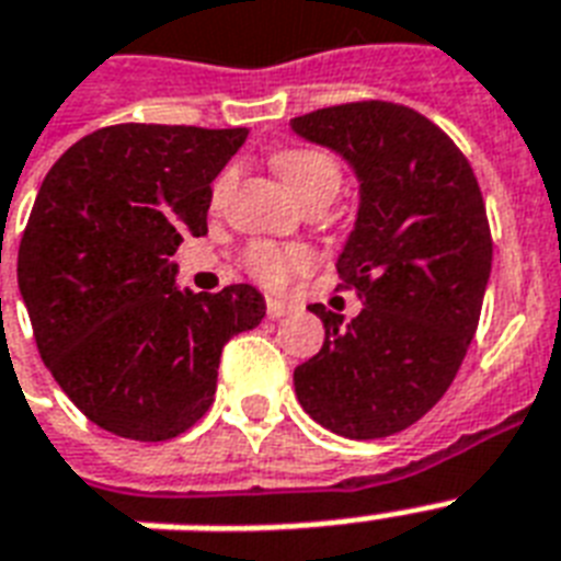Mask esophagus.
I'll list each match as a JSON object with an SVG mask.
<instances>
[{
    "mask_svg": "<svg viewBox=\"0 0 561 561\" xmlns=\"http://www.w3.org/2000/svg\"><path fill=\"white\" fill-rule=\"evenodd\" d=\"M294 311V306H290L288 299H267V317H273V320H279V317L290 314Z\"/></svg>",
    "mask_w": 561,
    "mask_h": 561,
    "instance_id": "esophagus-1",
    "label": "esophagus"
}]
</instances>
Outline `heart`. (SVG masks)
Wrapping results in <instances>:
<instances>
[{
    "instance_id": "heart-1",
    "label": "heart",
    "mask_w": 561,
    "mask_h": 561,
    "mask_svg": "<svg viewBox=\"0 0 561 561\" xmlns=\"http://www.w3.org/2000/svg\"><path fill=\"white\" fill-rule=\"evenodd\" d=\"M273 169L282 178V183L297 194L299 201L311 206V203H329L337 194L343 183L341 162L334 160L332 153L320 151V148H306V145H290L279 148L273 153ZM232 174H220L211 192V201L218 203L229 188ZM247 271L253 273L255 279L267 285V288H282L288 285L297 273L311 267V255L299 247H279L267 244V241H255L247 247L244 253Z\"/></svg>"
}]
</instances>
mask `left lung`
Segmentation results:
<instances>
[{
    "label": "left lung",
    "instance_id": "obj_1",
    "mask_svg": "<svg viewBox=\"0 0 561 561\" xmlns=\"http://www.w3.org/2000/svg\"><path fill=\"white\" fill-rule=\"evenodd\" d=\"M294 134L350 162L360 206L337 255L364 302L352 323L325 306V341L294 369L308 416L346 439H381L425 416L451 387L492 273V236L462 151L416 110L352 101L290 118Z\"/></svg>",
    "mask_w": 561,
    "mask_h": 561
}]
</instances>
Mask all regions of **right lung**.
I'll return each instance as SVG.
<instances>
[{"mask_svg":"<svg viewBox=\"0 0 561 561\" xmlns=\"http://www.w3.org/2000/svg\"><path fill=\"white\" fill-rule=\"evenodd\" d=\"M247 127L113 125L75 142L43 180L16 279L39 358L83 416L162 443L211 408L220 352L262 323L253 285L178 288L186 236H206L211 180Z\"/></svg>","mask_w":561,"mask_h":561,"instance_id":"obj_1","label":"right lung"}]
</instances>
